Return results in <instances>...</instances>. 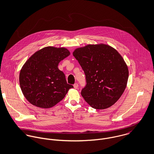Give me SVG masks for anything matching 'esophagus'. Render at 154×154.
I'll return each instance as SVG.
<instances>
[{
  "mask_svg": "<svg viewBox=\"0 0 154 154\" xmlns=\"http://www.w3.org/2000/svg\"><path fill=\"white\" fill-rule=\"evenodd\" d=\"M78 84H75L74 85H73V87L75 89H78Z\"/></svg>",
  "mask_w": 154,
  "mask_h": 154,
  "instance_id": "obj_1",
  "label": "esophagus"
}]
</instances>
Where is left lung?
Segmentation results:
<instances>
[{
    "label": "left lung",
    "instance_id": "8db88e82",
    "mask_svg": "<svg viewBox=\"0 0 154 154\" xmlns=\"http://www.w3.org/2000/svg\"><path fill=\"white\" fill-rule=\"evenodd\" d=\"M73 56L84 70L87 85L81 95L94 109L114 104L128 84L129 69L120 54L107 44H88L76 48Z\"/></svg>",
    "mask_w": 154,
    "mask_h": 154
}]
</instances>
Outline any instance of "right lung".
<instances>
[{"label":"right lung","mask_w":154,"mask_h":154,"mask_svg":"<svg viewBox=\"0 0 154 154\" xmlns=\"http://www.w3.org/2000/svg\"><path fill=\"white\" fill-rule=\"evenodd\" d=\"M70 55L65 47L48 46L34 53L24 63L20 73L22 94L32 105L49 109L56 105L73 88L67 84L59 63Z\"/></svg>","instance_id":"1"}]
</instances>
